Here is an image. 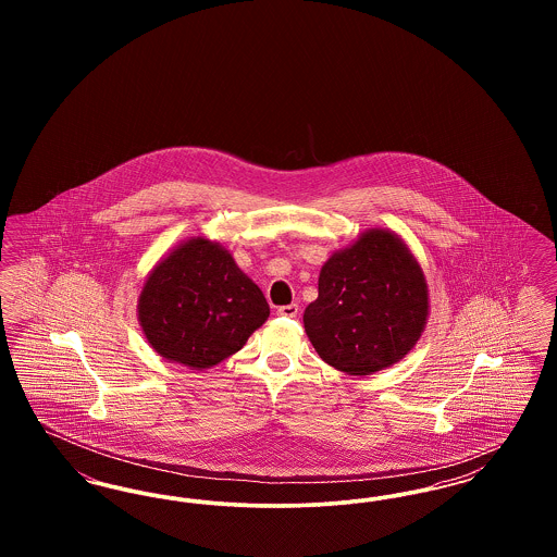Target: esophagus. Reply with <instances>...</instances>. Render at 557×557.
Segmentation results:
<instances>
[{
  "label": "esophagus",
  "instance_id": "1",
  "mask_svg": "<svg viewBox=\"0 0 557 557\" xmlns=\"http://www.w3.org/2000/svg\"><path fill=\"white\" fill-rule=\"evenodd\" d=\"M277 315H280V318H296V315H298V305L280 307V309H277Z\"/></svg>",
  "mask_w": 557,
  "mask_h": 557
}]
</instances>
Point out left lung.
I'll return each instance as SVG.
<instances>
[{
    "label": "left lung",
    "instance_id": "8db88e82",
    "mask_svg": "<svg viewBox=\"0 0 557 557\" xmlns=\"http://www.w3.org/2000/svg\"><path fill=\"white\" fill-rule=\"evenodd\" d=\"M319 296L302 323L319 357L348 375H370L405 359L424 334L430 292L405 239L366 230L319 271Z\"/></svg>",
    "mask_w": 557,
    "mask_h": 557
}]
</instances>
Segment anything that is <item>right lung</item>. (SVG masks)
<instances>
[{
  "label": "right lung",
  "instance_id": "obj_1",
  "mask_svg": "<svg viewBox=\"0 0 557 557\" xmlns=\"http://www.w3.org/2000/svg\"><path fill=\"white\" fill-rule=\"evenodd\" d=\"M267 318L261 288L223 244L207 236L173 246L137 296V321L148 345L189 370H211L238 352Z\"/></svg>",
  "mask_w": 557,
  "mask_h": 557
}]
</instances>
